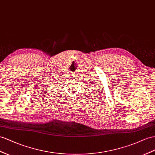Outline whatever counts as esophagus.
<instances>
[{
	"label": "esophagus",
	"mask_w": 155,
	"mask_h": 155,
	"mask_svg": "<svg viewBox=\"0 0 155 155\" xmlns=\"http://www.w3.org/2000/svg\"><path fill=\"white\" fill-rule=\"evenodd\" d=\"M76 74H75V73H73V74H72V77H73V78H75V77H76Z\"/></svg>",
	"instance_id": "34e87169"
}]
</instances>
